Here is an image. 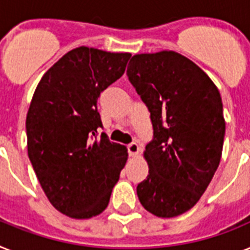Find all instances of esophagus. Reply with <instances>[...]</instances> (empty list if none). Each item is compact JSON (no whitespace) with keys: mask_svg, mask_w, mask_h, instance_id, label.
Returning <instances> with one entry per match:
<instances>
[{"mask_svg":"<svg viewBox=\"0 0 250 250\" xmlns=\"http://www.w3.org/2000/svg\"><path fill=\"white\" fill-rule=\"evenodd\" d=\"M127 152H129V156L135 157L137 154H139L140 147L138 146V143H130L129 146H127Z\"/></svg>","mask_w":250,"mask_h":250,"instance_id":"obj_1","label":"esophagus"}]
</instances>
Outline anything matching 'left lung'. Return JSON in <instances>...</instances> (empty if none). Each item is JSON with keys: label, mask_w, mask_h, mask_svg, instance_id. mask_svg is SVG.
<instances>
[{"label": "left lung", "mask_w": 250, "mask_h": 250, "mask_svg": "<svg viewBox=\"0 0 250 250\" xmlns=\"http://www.w3.org/2000/svg\"><path fill=\"white\" fill-rule=\"evenodd\" d=\"M126 74L153 126L144 150L149 174L138 198L154 216L175 217L194 207L220 165L221 96L199 66L174 51L133 56Z\"/></svg>", "instance_id": "left-lung-1"}]
</instances>
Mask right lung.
Returning a JSON list of instances; mask_svg holds the SVG:
<instances>
[{
  "mask_svg": "<svg viewBox=\"0 0 250 250\" xmlns=\"http://www.w3.org/2000/svg\"><path fill=\"white\" fill-rule=\"evenodd\" d=\"M130 53L78 47L42 76L26 115L28 156L53 207L71 218L102 213L127 160L110 142L97 100L120 79Z\"/></svg>",
  "mask_w": 250,
  "mask_h": 250,
  "instance_id": "1",
  "label": "right lung"
}]
</instances>
